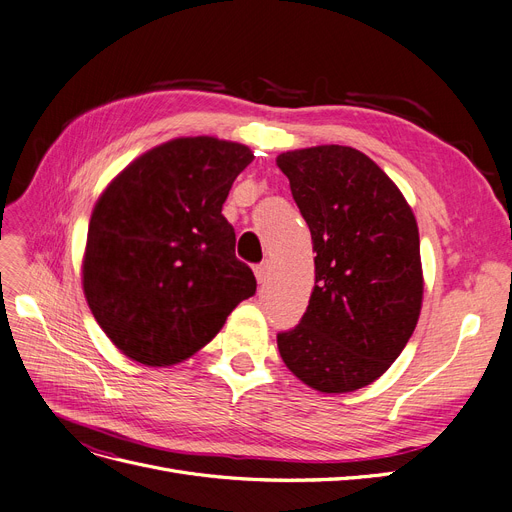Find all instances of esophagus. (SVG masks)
<instances>
[{"mask_svg":"<svg viewBox=\"0 0 512 512\" xmlns=\"http://www.w3.org/2000/svg\"><path fill=\"white\" fill-rule=\"evenodd\" d=\"M270 274H272V263H270L268 259L261 261L259 265H255V276H257V282H259V284L268 282V280H270Z\"/></svg>","mask_w":512,"mask_h":512,"instance_id":"1","label":"esophagus"}]
</instances>
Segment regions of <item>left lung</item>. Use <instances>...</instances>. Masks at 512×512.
I'll use <instances>...</instances> for the list:
<instances>
[{
    "mask_svg": "<svg viewBox=\"0 0 512 512\" xmlns=\"http://www.w3.org/2000/svg\"><path fill=\"white\" fill-rule=\"evenodd\" d=\"M314 242L316 286L299 324L278 332L284 364L322 393L370 385L404 351L422 303L412 209L387 173L349 146L276 159Z\"/></svg>",
    "mask_w": 512,
    "mask_h": 512,
    "instance_id": "1",
    "label": "left lung"
}]
</instances>
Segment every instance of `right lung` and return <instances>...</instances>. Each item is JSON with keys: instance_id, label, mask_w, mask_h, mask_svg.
<instances>
[{"instance_id": "add662e5", "label": "right lung", "mask_w": 512, "mask_h": 512, "mask_svg": "<svg viewBox=\"0 0 512 512\" xmlns=\"http://www.w3.org/2000/svg\"><path fill=\"white\" fill-rule=\"evenodd\" d=\"M253 152L215 138L152 148L110 184L92 213L83 291L127 358L171 366L205 347L257 280L221 215Z\"/></svg>"}]
</instances>
